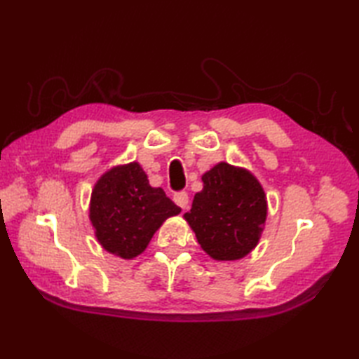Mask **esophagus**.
I'll return each instance as SVG.
<instances>
[{"label": "esophagus", "instance_id": "34e87169", "mask_svg": "<svg viewBox=\"0 0 359 359\" xmlns=\"http://www.w3.org/2000/svg\"><path fill=\"white\" fill-rule=\"evenodd\" d=\"M174 202L179 205L180 208L187 210L188 208V203H189V197H188V193L187 191H179L174 194Z\"/></svg>", "mask_w": 359, "mask_h": 359}]
</instances>
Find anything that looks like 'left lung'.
<instances>
[{
	"label": "left lung",
	"mask_w": 359,
	"mask_h": 359,
	"mask_svg": "<svg viewBox=\"0 0 359 359\" xmlns=\"http://www.w3.org/2000/svg\"><path fill=\"white\" fill-rule=\"evenodd\" d=\"M185 219L197 242L216 261H236L253 250L266 217L265 193L253 174L225 162L202 175Z\"/></svg>",
	"instance_id": "left-lung-1"
}]
</instances>
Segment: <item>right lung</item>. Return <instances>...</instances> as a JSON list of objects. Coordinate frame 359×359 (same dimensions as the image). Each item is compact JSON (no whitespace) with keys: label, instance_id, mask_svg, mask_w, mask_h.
I'll return each instance as SVG.
<instances>
[{"label":"right lung","instance_id":"right-lung-1","mask_svg":"<svg viewBox=\"0 0 359 359\" xmlns=\"http://www.w3.org/2000/svg\"><path fill=\"white\" fill-rule=\"evenodd\" d=\"M180 208L162 188H152L142 166H116L97 182L89 219L100 245L123 259L139 256L168 217Z\"/></svg>","mask_w":359,"mask_h":359}]
</instances>
